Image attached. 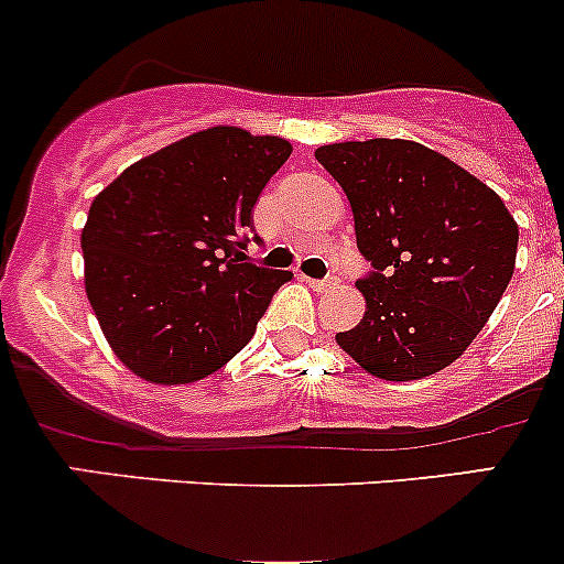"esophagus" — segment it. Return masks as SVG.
I'll use <instances>...</instances> for the list:
<instances>
[{
  "instance_id": "esophagus-1",
  "label": "esophagus",
  "mask_w": 564,
  "mask_h": 564,
  "mask_svg": "<svg viewBox=\"0 0 564 564\" xmlns=\"http://www.w3.org/2000/svg\"><path fill=\"white\" fill-rule=\"evenodd\" d=\"M338 283H340L338 275H327V278H322V281H311L308 278V286L316 289V292H327V289H335Z\"/></svg>"
}]
</instances>
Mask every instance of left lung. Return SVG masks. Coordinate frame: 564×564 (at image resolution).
<instances>
[{"mask_svg":"<svg viewBox=\"0 0 564 564\" xmlns=\"http://www.w3.org/2000/svg\"><path fill=\"white\" fill-rule=\"evenodd\" d=\"M355 213L371 272L366 316L335 335L368 373L409 382L464 355L516 270L519 226L502 198L451 158L403 139L316 150Z\"/></svg>","mask_w":564,"mask_h":564,"instance_id":"left-lung-1","label":"left lung"}]
</instances>
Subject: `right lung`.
<instances>
[{"mask_svg":"<svg viewBox=\"0 0 564 564\" xmlns=\"http://www.w3.org/2000/svg\"><path fill=\"white\" fill-rule=\"evenodd\" d=\"M289 155L286 139L220 124L141 158L95 196L82 231L84 283L135 377L196 382L253 338L292 272L237 256Z\"/></svg>","mask_w":564,"mask_h":564,"instance_id":"right-lung-1","label":"right lung"}]
</instances>
